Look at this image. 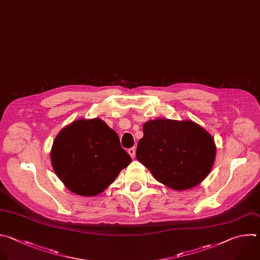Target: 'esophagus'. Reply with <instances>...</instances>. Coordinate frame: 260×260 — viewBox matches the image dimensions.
<instances>
[{
  "instance_id": "esophagus-1",
  "label": "esophagus",
  "mask_w": 260,
  "mask_h": 260,
  "mask_svg": "<svg viewBox=\"0 0 260 260\" xmlns=\"http://www.w3.org/2000/svg\"><path fill=\"white\" fill-rule=\"evenodd\" d=\"M128 153L131 155V158H135L136 155V148L135 147H131L128 149Z\"/></svg>"
}]
</instances>
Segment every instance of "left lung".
Instances as JSON below:
<instances>
[{"label": "left lung", "instance_id": "8db88e82", "mask_svg": "<svg viewBox=\"0 0 260 260\" xmlns=\"http://www.w3.org/2000/svg\"><path fill=\"white\" fill-rule=\"evenodd\" d=\"M136 158L163 184L183 190L209 174L216 147L212 136L191 121L157 119L143 125Z\"/></svg>", "mask_w": 260, "mask_h": 260}]
</instances>
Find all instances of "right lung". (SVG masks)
I'll use <instances>...</instances> for the list:
<instances>
[{"label":"right lung","mask_w":260,"mask_h":260,"mask_svg":"<svg viewBox=\"0 0 260 260\" xmlns=\"http://www.w3.org/2000/svg\"><path fill=\"white\" fill-rule=\"evenodd\" d=\"M131 161L118 134L100 119L73 122L59 132L51 150L59 179L86 197L105 190Z\"/></svg>","instance_id":"add662e5"}]
</instances>
